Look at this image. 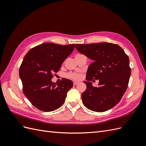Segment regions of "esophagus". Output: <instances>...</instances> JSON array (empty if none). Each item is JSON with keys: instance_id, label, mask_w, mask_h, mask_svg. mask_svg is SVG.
<instances>
[{"instance_id": "esophagus-1", "label": "esophagus", "mask_w": 146, "mask_h": 146, "mask_svg": "<svg viewBox=\"0 0 146 146\" xmlns=\"http://www.w3.org/2000/svg\"><path fill=\"white\" fill-rule=\"evenodd\" d=\"M73 83H74V86H76V85H78V84L79 83V82H73Z\"/></svg>"}]
</instances>
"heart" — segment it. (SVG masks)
Returning <instances> with one entry per match:
<instances>
[{"instance_id": "heart-1", "label": "heart", "mask_w": 146, "mask_h": 146, "mask_svg": "<svg viewBox=\"0 0 146 146\" xmlns=\"http://www.w3.org/2000/svg\"><path fill=\"white\" fill-rule=\"evenodd\" d=\"M66 77L74 80H80L82 77V76L80 73L69 72L66 74Z\"/></svg>"}]
</instances>
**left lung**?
<instances>
[{
    "label": "left lung",
    "mask_w": 146,
    "mask_h": 146,
    "mask_svg": "<svg viewBox=\"0 0 146 146\" xmlns=\"http://www.w3.org/2000/svg\"><path fill=\"white\" fill-rule=\"evenodd\" d=\"M76 48L93 60L88 68L87 81L84 82L86 85L82 94L84 105L96 112L112 108L121 100L129 84V56L120 46L110 42L76 44ZM92 80H100L98 87L92 85Z\"/></svg>",
    "instance_id": "left-lung-1"
}]
</instances>
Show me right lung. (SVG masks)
<instances>
[{
  "label": "right lung",
  "mask_w": 146,
  "mask_h": 146,
  "mask_svg": "<svg viewBox=\"0 0 146 146\" xmlns=\"http://www.w3.org/2000/svg\"><path fill=\"white\" fill-rule=\"evenodd\" d=\"M74 48L75 44L62 46L44 43L32 48L24 56L19 68L23 92L31 104L39 110L52 111L64 102L73 82L63 78L56 84L51 79Z\"/></svg>",
  "instance_id": "add662e5"
}]
</instances>
